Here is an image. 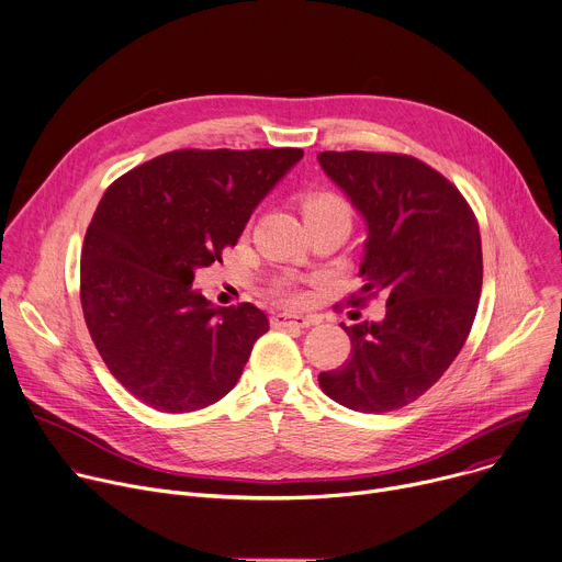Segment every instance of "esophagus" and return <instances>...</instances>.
Masks as SVG:
<instances>
[{"label":"esophagus","mask_w":562,"mask_h":562,"mask_svg":"<svg viewBox=\"0 0 562 562\" xmlns=\"http://www.w3.org/2000/svg\"><path fill=\"white\" fill-rule=\"evenodd\" d=\"M316 321L312 316H302V314H276L271 318L273 327H310Z\"/></svg>","instance_id":"1"}]
</instances>
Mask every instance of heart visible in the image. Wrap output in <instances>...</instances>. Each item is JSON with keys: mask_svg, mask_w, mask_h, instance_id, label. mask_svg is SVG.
Instances as JSON below:
<instances>
[{"mask_svg": "<svg viewBox=\"0 0 562 562\" xmlns=\"http://www.w3.org/2000/svg\"><path fill=\"white\" fill-rule=\"evenodd\" d=\"M302 211L304 217L314 220V217H345L349 220V209L347 203L331 192H312L302 199Z\"/></svg>", "mask_w": 562, "mask_h": 562, "instance_id": "b5f03b06", "label": "heart"}]
</instances>
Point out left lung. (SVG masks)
Listing matches in <instances>:
<instances>
[{
	"label": "left lung",
	"instance_id": "8db88e82",
	"mask_svg": "<svg viewBox=\"0 0 562 562\" xmlns=\"http://www.w3.org/2000/svg\"><path fill=\"white\" fill-rule=\"evenodd\" d=\"M318 164L368 226L351 304L385 295L383 321L340 325L351 353L318 381L349 411L390 413L432 387L469 338L482 291L480 226L459 190L415 157L321 151Z\"/></svg>",
	"mask_w": 562,
	"mask_h": 562
}]
</instances>
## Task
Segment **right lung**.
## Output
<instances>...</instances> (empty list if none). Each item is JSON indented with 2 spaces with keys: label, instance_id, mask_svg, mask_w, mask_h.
Listing matches in <instances>:
<instances>
[{
  "label": "right lung",
  "instance_id": "obj_1",
  "mask_svg": "<svg viewBox=\"0 0 562 562\" xmlns=\"http://www.w3.org/2000/svg\"><path fill=\"white\" fill-rule=\"evenodd\" d=\"M297 147L177 149L116 179L80 260L87 329L114 379L161 413L226 396L269 318L215 307L194 273L235 246L260 201L302 159Z\"/></svg>",
  "mask_w": 562,
  "mask_h": 562
}]
</instances>
